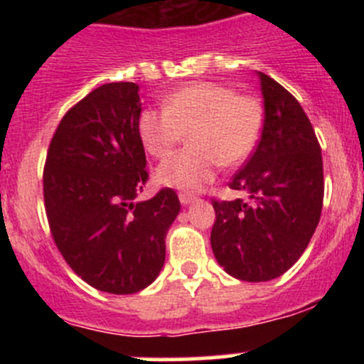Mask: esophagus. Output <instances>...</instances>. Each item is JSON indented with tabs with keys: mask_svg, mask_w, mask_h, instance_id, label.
<instances>
[{
	"mask_svg": "<svg viewBox=\"0 0 364 364\" xmlns=\"http://www.w3.org/2000/svg\"><path fill=\"white\" fill-rule=\"evenodd\" d=\"M193 200H196V196H192V193H185V192L179 193V203H181L183 205L192 204Z\"/></svg>",
	"mask_w": 364,
	"mask_h": 364,
	"instance_id": "esophagus-1",
	"label": "esophagus"
}]
</instances>
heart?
I'll use <instances>...</instances> for the list:
<instances>
[{"label":"heart","mask_w":364,"mask_h":364,"mask_svg":"<svg viewBox=\"0 0 364 364\" xmlns=\"http://www.w3.org/2000/svg\"><path fill=\"white\" fill-rule=\"evenodd\" d=\"M264 127L262 105L216 82H192L165 98L164 111L144 109L137 132L146 151L164 159L188 134L192 148L174 153L156 168V181L179 190H199L220 164L232 167L252 155Z\"/></svg>","instance_id":"heart-1"}]
</instances>
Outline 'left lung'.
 <instances>
[{"mask_svg":"<svg viewBox=\"0 0 364 364\" xmlns=\"http://www.w3.org/2000/svg\"><path fill=\"white\" fill-rule=\"evenodd\" d=\"M264 127L255 151L229 186L248 200H215L211 248L220 266L243 282L284 274L303 255L324 199L322 153L299 102L259 72Z\"/></svg>","mask_w":364,"mask_h":364,"instance_id":"left-lung-1","label":"left lung"}]
</instances>
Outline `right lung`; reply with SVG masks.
<instances>
[{"label":"right lung","instance_id":"1","mask_svg":"<svg viewBox=\"0 0 364 364\" xmlns=\"http://www.w3.org/2000/svg\"><path fill=\"white\" fill-rule=\"evenodd\" d=\"M139 114L135 82L97 87L60 121L43 168L58 250L77 277L111 294H134L156 280L181 209L172 188L135 203L148 181Z\"/></svg>","mask_w":364,"mask_h":364}]
</instances>
